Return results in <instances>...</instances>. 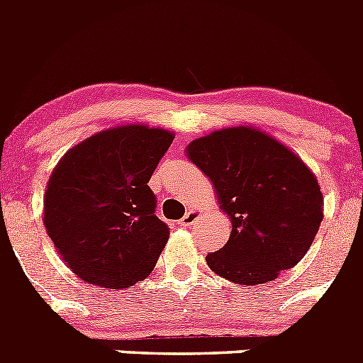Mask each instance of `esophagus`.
I'll return each instance as SVG.
<instances>
[{
    "label": "esophagus",
    "mask_w": 363,
    "mask_h": 363,
    "mask_svg": "<svg viewBox=\"0 0 363 363\" xmlns=\"http://www.w3.org/2000/svg\"><path fill=\"white\" fill-rule=\"evenodd\" d=\"M198 218H200V211L189 209L187 214H185V216L182 218V220H179V223H182V225H184V227H189V225H192V223H194V221H196Z\"/></svg>",
    "instance_id": "34e87169"
}]
</instances>
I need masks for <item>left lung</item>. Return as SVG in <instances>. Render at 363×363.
<instances>
[{
  "label": "left lung",
  "instance_id": "obj_1",
  "mask_svg": "<svg viewBox=\"0 0 363 363\" xmlns=\"http://www.w3.org/2000/svg\"><path fill=\"white\" fill-rule=\"evenodd\" d=\"M191 162L213 182L233 230L207 255L218 277L240 285L277 280L309 251L323 220L318 179L289 147L255 127L213 130L187 145Z\"/></svg>",
  "mask_w": 363,
  "mask_h": 363
}]
</instances>
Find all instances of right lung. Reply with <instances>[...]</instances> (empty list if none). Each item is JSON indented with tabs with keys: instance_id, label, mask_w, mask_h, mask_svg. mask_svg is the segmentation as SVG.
Instances as JSON below:
<instances>
[{
	"instance_id": "obj_1",
	"label": "right lung",
	"mask_w": 363,
	"mask_h": 363,
	"mask_svg": "<svg viewBox=\"0 0 363 363\" xmlns=\"http://www.w3.org/2000/svg\"><path fill=\"white\" fill-rule=\"evenodd\" d=\"M174 133L143 123L99 130L65 152L47 184L43 223L83 281L125 289L145 280L169 240L149 184Z\"/></svg>"
}]
</instances>
